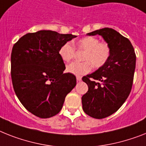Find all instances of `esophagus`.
I'll return each mask as SVG.
<instances>
[{
	"mask_svg": "<svg viewBox=\"0 0 146 146\" xmlns=\"http://www.w3.org/2000/svg\"><path fill=\"white\" fill-rule=\"evenodd\" d=\"M76 78H77V81H80L81 80V77H80V76H77Z\"/></svg>",
	"mask_w": 146,
	"mask_h": 146,
	"instance_id": "esophagus-1",
	"label": "esophagus"
}]
</instances>
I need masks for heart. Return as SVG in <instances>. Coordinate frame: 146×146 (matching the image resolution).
Masks as SVG:
<instances>
[{
	"label": "heart",
	"instance_id": "1",
	"mask_svg": "<svg viewBox=\"0 0 146 146\" xmlns=\"http://www.w3.org/2000/svg\"><path fill=\"white\" fill-rule=\"evenodd\" d=\"M78 50H84V62H71L66 66V72L74 75H84L95 68H100L107 63L111 55V47L105 42H100L95 36H86L77 42ZM75 48L71 42H67L60 47L59 55L64 62H69L74 57Z\"/></svg>",
	"mask_w": 146,
	"mask_h": 146
}]
</instances>
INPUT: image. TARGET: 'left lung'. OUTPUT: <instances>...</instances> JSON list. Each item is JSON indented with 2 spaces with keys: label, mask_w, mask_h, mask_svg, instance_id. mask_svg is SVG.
I'll use <instances>...</instances> for the list:
<instances>
[{
  "label": "left lung",
  "mask_w": 146,
  "mask_h": 146,
  "mask_svg": "<svg viewBox=\"0 0 146 146\" xmlns=\"http://www.w3.org/2000/svg\"><path fill=\"white\" fill-rule=\"evenodd\" d=\"M100 35L111 47L107 63L82 78L88 91L82 96L85 113L95 119H104L116 112L131 92L136 67V54L129 39L112 28L87 33Z\"/></svg>",
  "instance_id": "1"
}]
</instances>
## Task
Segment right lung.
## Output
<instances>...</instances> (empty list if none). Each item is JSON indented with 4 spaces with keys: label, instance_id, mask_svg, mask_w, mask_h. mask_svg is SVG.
<instances>
[{
    "label": "right lung",
    "instance_id": "1",
    "mask_svg": "<svg viewBox=\"0 0 146 146\" xmlns=\"http://www.w3.org/2000/svg\"><path fill=\"white\" fill-rule=\"evenodd\" d=\"M77 37L52 31L29 33L13 45L11 77L14 91L29 112L42 119L60 113L67 94L76 86V78L63 73L59 50Z\"/></svg>",
    "mask_w": 146,
    "mask_h": 146
}]
</instances>
